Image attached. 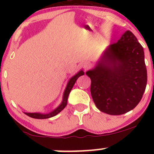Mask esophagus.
Listing matches in <instances>:
<instances>
[{
    "label": "esophagus",
    "instance_id": "34e87169",
    "mask_svg": "<svg viewBox=\"0 0 154 154\" xmlns=\"http://www.w3.org/2000/svg\"><path fill=\"white\" fill-rule=\"evenodd\" d=\"M83 68L86 70V69H88V68H90V66H91V63H90L89 62H85V63H83Z\"/></svg>",
    "mask_w": 154,
    "mask_h": 154
}]
</instances>
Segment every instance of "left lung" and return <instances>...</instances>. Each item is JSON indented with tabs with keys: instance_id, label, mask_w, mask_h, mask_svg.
<instances>
[{
	"instance_id": "1",
	"label": "left lung",
	"mask_w": 154,
	"mask_h": 154,
	"mask_svg": "<svg viewBox=\"0 0 154 154\" xmlns=\"http://www.w3.org/2000/svg\"><path fill=\"white\" fill-rule=\"evenodd\" d=\"M86 74L97 108L112 116L125 114L140 102L147 85L143 48L133 32L126 31Z\"/></svg>"
}]
</instances>
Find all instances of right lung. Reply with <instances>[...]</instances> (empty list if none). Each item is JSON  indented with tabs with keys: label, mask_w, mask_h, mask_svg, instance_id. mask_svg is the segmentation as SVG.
<instances>
[{
	"label": "right lung",
	"mask_w": 154,
	"mask_h": 154,
	"mask_svg": "<svg viewBox=\"0 0 154 154\" xmlns=\"http://www.w3.org/2000/svg\"><path fill=\"white\" fill-rule=\"evenodd\" d=\"M84 74V71L83 70H80L78 73L75 74L74 76H73L69 80H68L67 86H66V89L64 91V94H63V101L60 103V106L57 108H56L55 109L53 110L51 112L47 113V114H43V113L40 112H24L27 116H29L31 118H33V119H49V118L54 117V116H57L58 113H60L65 107L67 105V101H68V97L69 95L70 92H71V89H72L73 86H74V83L77 81V80L78 79V77H80V76L83 75Z\"/></svg>",
	"instance_id": "right-lung-1"
}]
</instances>
